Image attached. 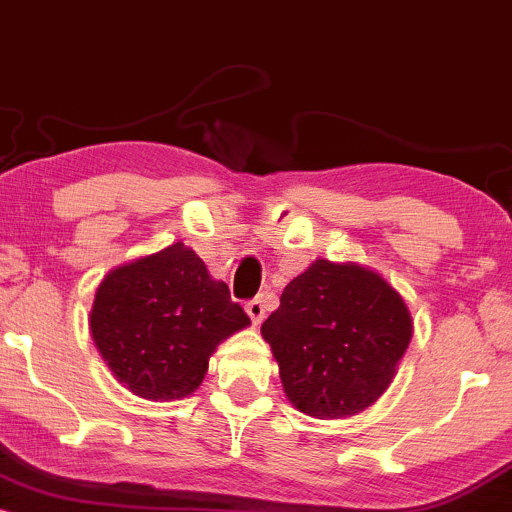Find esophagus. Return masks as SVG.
Segmentation results:
<instances>
[{"mask_svg": "<svg viewBox=\"0 0 512 512\" xmlns=\"http://www.w3.org/2000/svg\"><path fill=\"white\" fill-rule=\"evenodd\" d=\"M245 310H248L252 325H260L264 320V301L262 298H252V301L245 303Z\"/></svg>", "mask_w": 512, "mask_h": 512, "instance_id": "34e87169", "label": "esophagus"}]
</instances>
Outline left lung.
<instances>
[{"label":"left lung","instance_id":"1","mask_svg":"<svg viewBox=\"0 0 512 512\" xmlns=\"http://www.w3.org/2000/svg\"><path fill=\"white\" fill-rule=\"evenodd\" d=\"M286 397L317 419H342L375 402L411 339L402 296L358 264L315 260L262 322Z\"/></svg>","mask_w":512,"mask_h":512}]
</instances>
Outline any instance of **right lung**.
Returning <instances> with one entry per match:
<instances>
[{
    "label": "right lung",
    "instance_id": "right-lung-1",
    "mask_svg": "<svg viewBox=\"0 0 512 512\" xmlns=\"http://www.w3.org/2000/svg\"><path fill=\"white\" fill-rule=\"evenodd\" d=\"M250 317L182 243L117 267L98 286L91 334L103 361L144 399L192 395L223 339Z\"/></svg>",
    "mask_w": 512,
    "mask_h": 512
}]
</instances>
